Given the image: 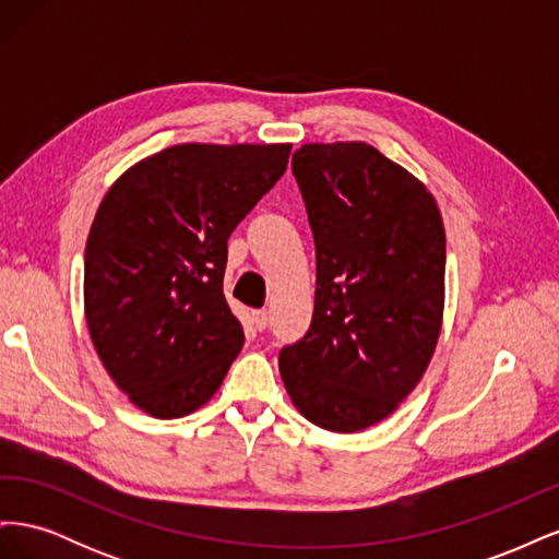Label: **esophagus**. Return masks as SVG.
<instances>
[{
    "label": "esophagus",
    "instance_id": "34e87169",
    "mask_svg": "<svg viewBox=\"0 0 559 559\" xmlns=\"http://www.w3.org/2000/svg\"><path fill=\"white\" fill-rule=\"evenodd\" d=\"M253 326H257L259 331H263L267 326V312L265 310L253 312Z\"/></svg>",
    "mask_w": 559,
    "mask_h": 559
}]
</instances>
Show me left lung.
I'll return each instance as SVG.
<instances>
[{"label":"left lung","mask_w":559,"mask_h":559,"mask_svg":"<svg viewBox=\"0 0 559 559\" xmlns=\"http://www.w3.org/2000/svg\"><path fill=\"white\" fill-rule=\"evenodd\" d=\"M292 170L317 251L312 324L280 373L312 425L354 433L408 396L445 306V228L415 175L366 142L302 144Z\"/></svg>","instance_id":"obj_1"}]
</instances>
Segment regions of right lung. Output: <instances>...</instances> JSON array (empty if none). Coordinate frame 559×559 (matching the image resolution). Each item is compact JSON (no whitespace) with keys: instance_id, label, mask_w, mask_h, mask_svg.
Listing matches in <instances>:
<instances>
[{"instance_id":"right-lung-1","label":"right lung","mask_w":559,"mask_h":559,"mask_svg":"<svg viewBox=\"0 0 559 559\" xmlns=\"http://www.w3.org/2000/svg\"><path fill=\"white\" fill-rule=\"evenodd\" d=\"M292 144H177L118 177L86 242L83 310L99 361L140 411L191 415L245 345L224 296L228 238Z\"/></svg>"}]
</instances>
